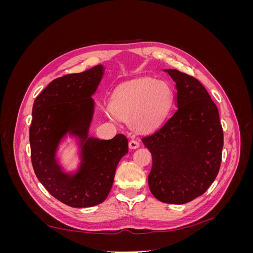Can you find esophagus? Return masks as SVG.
<instances>
[{"instance_id": "esophagus-1", "label": "esophagus", "mask_w": 253, "mask_h": 253, "mask_svg": "<svg viewBox=\"0 0 253 253\" xmlns=\"http://www.w3.org/2000/svg\"><path fill=\"white\" fill-rule=\"evenodd\" d=\"M139 147V142L137 141V140H131L128 142V148L129 149H132V150H134V149H137Z\"/></svg>"}]
</instances>
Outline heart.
I'll return each instance as SVG.
<instances>
[{
	"mask_svg": "<svg viewBox=\"0 0 253 253\" xmlns=\"http://www.w3.org/2000/svg\"><path fill=\"white\" fill-rule=\"evenodd\" d=\"M173 90L165 81L143 78L121 85L111 99V112L128 121L137 132H149L157 127L171 108Z\"/></svg>",
	"mask_w": 253,
	"mask_h": 253,
	"instance_id": "1",
	"label": "heart"
}]
</instances>
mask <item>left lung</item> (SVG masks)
Returning a JSON list of instances; mask_svg holds the SVG:
<instances>
[{
  "label": "left lung",
  "instance_id": "8db88e82",
  "mask_svg": "<svg viewBox=\"0 0 253 253\" xmlns=\"http://www.w3.org/2000/svg\"><path fill=\"white\" fill-rule=\"evenodd\" d=\"M176 109L157 131L142 137L152 154L149 187L158 201L181 205L203 195L216 178L224 145L218 110L203 84L177 70Z\"/></svg>",
  "mask_w": 253,
  "mask_h": 253
}]
</instances>
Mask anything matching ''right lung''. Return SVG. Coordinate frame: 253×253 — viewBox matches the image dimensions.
Here are the masks:
<instances>
[{"label": "right lung", "mask_w": 253, "mask_h": 253, "mask_svg": "<svg viewBox=\"0 0 253 253\" xmlns=\"http://www.w3.org/2000/svg\"><path fill=\"white\" fill-rule=\"evenodd\" d=\"M104 66L65 75L52 80L36 98L29 127L32 163L38 179L58 201L73 208L101 204L112 189L120 159L128 152L127 139L117 134L110 140L89 136L95 112L91 98ZM68 136L76 141L79 167L66 171L57 157Z\"/></svg>", "instance_id": "add662e5"}]
</instances>
